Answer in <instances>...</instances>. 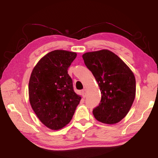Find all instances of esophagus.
<instances>
[{
    "label": "esophagus",
    "instance_id": "obj_1",
    "mask_svg": "<svg viewBox=\"0 0 158 158\" xmlns=\"http://www.w3.org/2000/svg\"><path fill=\"white\" fill-rule=\"evenodd\" d=\"M81 93H82V95H83V98H85V95H86V89H83L82 90V91H81Z\"/></svg>",
    "mask_w": 158,
    "mask_h": 158
}]
</instances>
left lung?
I'll list each match as a JSON object with an SVG mask.
<instances>
[{"instance_id":"obj_1","label":"left lung","mask_w":158,"mask_h":158,"mask_svg":"<svg viewBox=\"0 0 158 158\" xmlns=\"http://www.w3.org/2000/svg\"><path fill=\"white\" fill-rule=\"evenodd\" d=\"M82 58L102 94L100 104L93 110L95 119L106 124L120 122L129 112L135 98L136 81L132 70L107 49L85 53Z\"/></svg>"}]
</instances>
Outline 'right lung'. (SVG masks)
Instances as JSON below:
<instances>
[{
  "mask_svg": "<svg viewBox=\"0 0 158 158\" xmlns=\"http://www.w3.org/2000/svg\"><path fill=\"white\" fill-rule=\"evenodd\" d=\"M75 52L54 50L42 57L32 71L28 84L29 101L42 123L51 130L68 125L81 98L74 91L68 69Z\"/></svg>",
  "mask_w": 158,
  "mask_h": 158,
  "instance_id": "right-lung-1",
  "label": "right lung"
}]
</instances>
